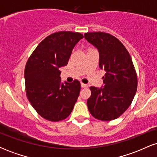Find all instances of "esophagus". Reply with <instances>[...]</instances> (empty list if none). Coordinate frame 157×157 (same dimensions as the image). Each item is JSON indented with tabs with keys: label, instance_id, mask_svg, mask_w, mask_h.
<instances>
[{
	"label": "esophagus",
	"instance_id": "esophagus-1",
	"mask_svg": "<svg viewBox=\"0 0 157 157\" xmlns=\"http://www.w3.org/2000/svg\"><path fill=\"white\" fill-rule=\"evenodd\" d=\"M88 85L87 84H85V83H82V82H81V87L82 88H86V87H88Z\"/></svg>",
	"mask_w": 157,
	"mask_h": 157
}]
</instances>
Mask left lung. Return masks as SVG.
I'll list each match as a JSON object with an SVG mask.
<instances>
[{
    "mask_svg": "<svg viewBox=\"0 0 157 157\" xmlns=\"http://www.w3.org/2000/svg\"><path fill=\"white\" fill-rule=\"evenodd\" d=\"M84 37L97 48L99 66L106 72L102 87H90L88 109L97 120H113L128 109L136 94L137 76L132 59L123 44L110 34L88 32Z\"/></svg>",
    "mask_w": 157,
    "mask_h": 157,
    "instance_id": "8db88e82",
    "label": "left lung"
}]
</instances>
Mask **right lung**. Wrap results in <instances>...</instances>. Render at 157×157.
Listing matches in <instances>:
<instances>
[{
  "instance_id": "obj_1",
  "label": "right lung",
  "mask_w": 157,
  "mask_h": 157,
  "mask_svg": "<svg viewBox=\"0 0 157 157\" xmlns=\"http://www.w3.org/2000/svg\"><path fill=\"white\" fill-rule=\"evenodd\" d=\"M83 35L61 31L41 41L27 61L24 78L29 101L48 121L68 117L80 94V82H61L59 68L68 64L74 47Z\"/></svg>"
}]
</instances>
